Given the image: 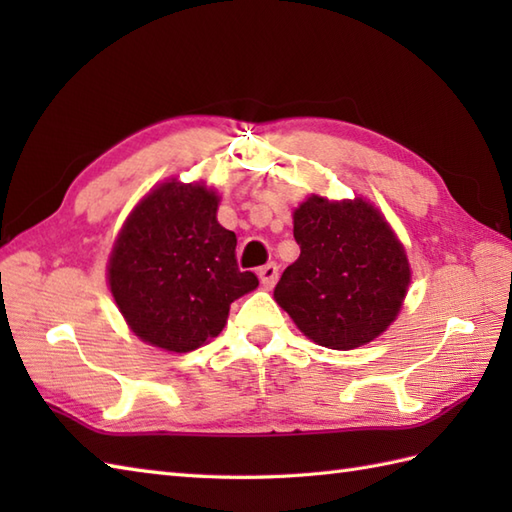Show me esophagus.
Instances as JSON below:
<instances>
[{"instance_id":"34e87169","label":"esophagus","mask_w":512,"mask_h":512,"mask_svg":"<svg viewBox=\"0 0 512 512\" xmlns=\"http://www.w3.org/2000/svg\"><path fill=\"white\" fill-rule=\"evenodd\" d=\"M259 281H262L264 288H273L277 284V277H279V266L277 264H266L259 268Z\"/></svg>"}]
</instances>
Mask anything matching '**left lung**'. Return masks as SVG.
<instances>
[{
    "label": "left lung",
    "instance_id": "obj_1",
    "mask_svg": "<svg viewBox=\"0 0 512 512\" xmlns=\"http://www.w3.org/2000/svg\"><path fill=\"white\" fill-rule=\"evenodd\" d=\"M301 255L275 288L297 328L330 350L374 341L396 319L409 262L385 217L365 200L312 195L295 211Z\"/></svg>",
    "mask_w": 512,
    "mask_h": 512
}]
</instances>
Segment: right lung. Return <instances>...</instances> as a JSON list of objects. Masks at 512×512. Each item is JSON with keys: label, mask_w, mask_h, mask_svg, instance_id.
<instances>
[{"label": "right lung", "mask_w": 512, "mask_h": 512, "mask_svg": "<svg viewBox=\"0 0 512 512\" xmlns=\"http://www.w3.org/2000/svg\"><path fill=\"white\" fill-rule=\"evenodd\" d=\"M217 195L167 182L136 206L110 257V288L140 339L198 350L222 332L231 303L255 290L237 266V237L217 222Z\"/></svg>", "instance_id": "add662e5"}]
</instances>
